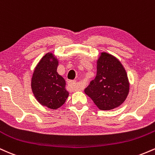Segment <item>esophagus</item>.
<instances>
[{"label":"esophagus","instance_id":"obj_1","mask_svg":"<svg viewBox=\"0 0 155 155\" xmlns=\"http://www.w3.org/2000/svg\"><path fill=\"white\" fill-rule=\"evenodd\" d=\"M76 81H69L68 82V87L71 90H76Z\"/></svg>","mask_w":155,"mask_h":155}]
</instances>
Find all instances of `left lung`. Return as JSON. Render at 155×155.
<instances>
[{
  "mask_svg": "<svg viewBox=\"0 0 155 155\" xmlns=\"http://www.w3.org/2000/svg\"><path fill=\"white\" fill-rule=\"evenodd\" d=\"M84 92L101 110L120 106L129 92L127 73L120 62L108 53H101L95 79L90 81Z\"/></svg>",
  "mask_w": 155,
  "mask_h": 155,
  "instance_id": "obj_1",
  "label": "left lung"
}]
</instances>
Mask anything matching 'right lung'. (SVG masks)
I'll list each match as a JSON object with an SVG mask.
<instances>
[{"instance_id": "add662e5", "label": "right lung", "mask_w": 155, "mask_h": 155, "mask_svg": "<svg viewBox=\"0 0 155 155\" xmlns=\"http://www.w3.org/2000/svg\"><path fill=\"white\" fill-rule=\"evenodd\" d=\"M58 65V60L51 53L44 55L35 68L31 81L35 98L51 109L63 106L69 95L65 79L57 72Z\"/></svg>"}]
</instances>
